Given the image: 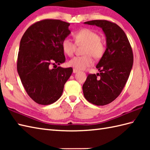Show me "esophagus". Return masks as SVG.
<instances>
[{"instance_id":"34e87169","label":"esophagus","mask_w":150,"mask_h":150,"mask_svg":"<svg viewBox=\"0 0 150 150\" xmlns=\"http://www.w3.org/2000/svg\"><path fill=\"white\" fill-rule=\"evenodd\" d=\"M79 71V70H77V69H73V72L74 73H77V72H78Z\"/></svg>"}]
</instances>
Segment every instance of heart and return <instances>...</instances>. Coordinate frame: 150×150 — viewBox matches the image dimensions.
Segmentation results:
<instances>
[{
	"instance_id": "heart-1",
	"label": "heart",
	"mask_w": 150,
	"mask_h": 150,
	"mask_svg": "<svg viewBox=\"0 0 150 150\" xmlns=\"http://www.w3.org/2000/svg\"><path fill=\"white\" fill-rule=\"evenodd\" d=\"M75 42L79 45H86L84 56L75 57L68 62V65L77 70L84 69L93 63V57L95 59H100L106 51L104 43L100 40V37L97 32L88 28H84L74 33ZM64 53L71 57L75 52L76 44L69 39L65 38L62 42Z\"/></svg>"
}]
</instances>
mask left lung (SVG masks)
I'll return each mask as SVG.
<instances>
[{
  "instance_id": "left-lung-1",
  "label": "left lung",
  "mask_w": 150,
  "mask_h": 150,
  "mask_svg": "<svg viewBox=\"0 0 150 150\" xmlns=\"http://www.w3.org/2000/svg\"><path fill=\"white\" fill-rule=\"evenodd\" d=\"M84 24L101 28L106 37V50L96 66L100 73L89 74L82 86L88 102L104 106L113 101L122 91L133 66V51L126 33L114 22L94 20Z\"/></svg>"
}]
</instances>
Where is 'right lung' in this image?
Listing matches in <instances>:
<instances>
[{
	"mask_svg": "<svg viewBox=\"0 0 150 150\" xmlns=\"http://www.w3.org/2000/svg\"><path fill=\"white\" fill-rule=\"evenodd\" d=\"M69 26L60 20L44 19L28 28L21 40L17 71L26 93L39 104L58 100L73 72L72 68H51L65 62L62 42L70 33Z\"/></svg>",
	"mask_w": 150,
	"mask_h": 150,
	"instance_id": "obj_1",
	"label": "right lung"
}]
</instances>
